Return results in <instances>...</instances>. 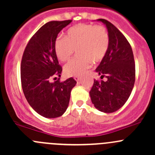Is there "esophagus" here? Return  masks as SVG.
<instances>
[{
	"label": "esophagus",
	"instance_id": "34e87169",
	"mask_svg": "<svg viewBox=\"0 0 155 155\" xmlns=\"http://www.w3.org/2000/svg\"><path fill=\"white\" fill-rule=\"evenodd\" d=\"M74 79L76 81V82H79V81L80 80V77H79V76H75Z\"/></svg>",
	"mask_w": 155,
	"mask_h": 155
}]
</instances>
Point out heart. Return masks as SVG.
Masks as SVG:
<instances>
[{
  "label": "heart",
  "mask_w": 155,
  "mask_h": 155,
  "mask_svg": "<svg viewBox=\"0 0 155 155\" xmlns=\"http://www.w3.org/2000/svg\"><path fill=\"white\" fill-rule=\"evenodd\" d=\"M109 46V35L103 25L79 24L70 28L65 37H58L54 42V51L59 61H68L76 49L78 54L65 66L69 76H79L95 63L105 58Z\"/></svg>",
  "instance_id": "obj_1"
}]
</instances>
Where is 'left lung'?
<instances>
[{"label": "left lung", "mask_w": 155, "mask_h": 155, "mask_svg": "<svg viewBox=\"0 0 155 155\" xmlns=\"http://www.w3.org/2000/svg\"><path fill=\"white\" fill-rule=\"evenodd\" d=\"M97 21L107 26L109 46L95 71L107 81L94 79L89 94L96 109L111 113L122 107L130 95L135 82V61L132 48L122 33L107 20Z\"/></svg>", "instance_id": "obj_1"}]
</instances>
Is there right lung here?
<instances>
[{
    "label": "right lung",
    "instance_id": "obj_1",
    "mask_svg": "<svg viewBox=\"0 0 155 155\" xmlns=\"http://www.w3.org/2000/svg\"><path fill=\"white\" fill-rule=\"evenodd\" d=\"M72 20L51 21L34 34L26 46L21 63V82L25 97L36 112L45 118L61 116L68 109L72 88L76 82L60 77L62 68L54 51V42L61 31ZM56 79V77L54 78Z\"/></svg>",
    "mask_w": 155,
    "mask_h": 155
}]
</instances>
